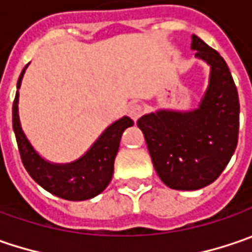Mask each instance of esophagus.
<instances>
[{
  "mask_svg": "<svg viewBox=\"0 0 252 252\" xmlns=\"http://www.w3.org/2000/svg\"><path fill=\"white\" fill-rule=\"evenodd\" d=\"M128 113H129V117H131L134 121H137L138 118L142 115V113H144V108H142V105L141 104H134L129 107Z\"/></svg>",
  "mask_w": 252,
  "mask_h": 252,
  "instance_id": "1",
  "label": "esophagus"
}]
</instances>
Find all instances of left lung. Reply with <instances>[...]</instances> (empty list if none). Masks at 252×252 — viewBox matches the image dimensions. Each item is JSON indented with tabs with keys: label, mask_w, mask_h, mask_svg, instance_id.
Wrapping results in <instances>:
<instances>
[{
	"label": "left lung",
	"mask_w": 252,
	"mask_h": 252,
	"mask_svg": "<svg viewBox=\"0 0 252 252\" xmlns=\"http://www.w3.org/2000/svg\"><path fill=\"white\" fill-rule=\"evenodd\" d=\"M190 48L196 50L194 58L210 66L199 107L157 110L137 123L160 181L175 190H197L213 183L238 141L240 101L227 63L196 35H191Z\"/></svg>",
	"instance_id": "8db88e82"
}]
</instances>
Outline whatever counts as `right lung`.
I'll list each match as a JSON object with an SVG mask.
<instances>
[{
	"instance_id": "add662e5",
	"label": "right lung",
	"mask_w": 252,
	"mask_h": 252,
	"mask_svg": "<svg viewBox=\"0 0 252 252\" xmlns=\"http://www.w3.org/2000/svg\"><path fill=\"white\" fill-rule=\"evenodd\" d=\"M27 67L28 64L18 79V90ZM18 103L19 92L15 94L12 104V126L22 163L31 178L52 194L73 202L93 199L104 190L113 178L121 135L128 126H134V121L124 115L107 126L83 157L69 163H53L42 158L25 135L19 120Z\"/></svg>"
}]
</instances>
